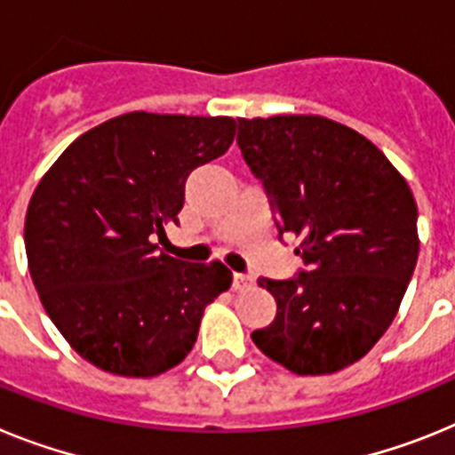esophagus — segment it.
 <instances>
[{
	"label": "esophagus",
	"instance_id": "esophagus-1",
	"mask_svg": "<svg viewBox=\"0 0 455 455\" xmlns=\"http://www.w3.org/2000/svg\"><path fill=\"white\" fill-rule=\"evenodd\" d=\"M251 286H254V276L240 275V272L233 275V288H235V291H247V288Z\"/></svg>",
	"mask_w": 455,
	"mask_h": 455
}]
</instances>
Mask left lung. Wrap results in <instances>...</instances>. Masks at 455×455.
Instances as JSON below:
<instances>
[{
  "mask_svg": "<svg viewBox=\"0 0 455 455\" xmlns=\"http://www.w3.org/2000/svg\"><path fill=\"white\" fill-rule=\"evenodd\" d=\"M238 146L307 266L298 279H259L276 315L251 339L293 373H337L378 343L412 279V189L364 134L315 114L238 118Z\"/></svg>",
  "mask_w": 455,
  "mask_h": 455,
  "instance_id": "8db88e82",
  "label": "left lung"
}]
</instances>
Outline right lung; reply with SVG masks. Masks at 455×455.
Masks as SVG:
<instances>
[{
  "instance_id": "obj_1",
  "label": "right lung",
  "mask_w": 455,
  "mask_h": 455,
  "mask_svg": "<svg viewBox=\"0 0 455 455\" xmlns=\"http://www.w3.org/2000/svg\"><path fill=\"white\" fill-rule=\"evenodd\" d=\"M231 116L130 112L80 134L36 185L25 217L29 272L75 353L125 378L180 364L204 309L228 291L224 263L157 251L185 180L228 151Z\"/></svg>"
}]
</instances>
